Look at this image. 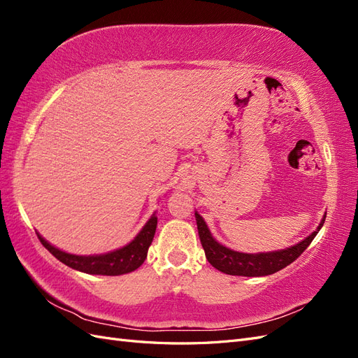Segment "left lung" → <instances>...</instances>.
Segmentation results:
<instances>
[{
  "mask_svg": "<svg viewBox=\"0 0 358 358\" xmlns=\"http://www.w3.org/2000/svg\"><path fill=\"white\" fill-rule=\"evenodd\" d=\"M196 221L200 242L204 249L206 258L208 262L218 268L220 272L234 276H267L279 272L288 264H291L294 259H297L301 252L310 245V242L315 239V236L321 230V227L326 221V215L322 216L317 230L310 233L306 239L292 245L285 249H279V251H270V252H257V254H246L233 251V249L221 245L218 241L212 236L210 230L206 221L201 218V215L196 210Z\"/></svg>",
  "mask_w": 358,
  "mask_h": 358,
  "instance_id": "1",
  "label": "left lung"
}]
</instances>
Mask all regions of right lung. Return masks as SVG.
<instances>
[{"label":"right lung","instance_id":"right-lung-1","mask_svg":"<svg viewBox=\"0 0 358 358\" xmlns=\"http://www.w3.org/2000/svg\"><path fill=\"white\" fill-rule=\"evenodd\" d=\"M157 213L150 216L148 222L143 225V229L137 233L134 239L127 243L122 248H117L115 251L106 254H94V255H76L61 251L57 246L50 245L45 237L38 231L37 236L48 251L58 258L61 263L66 266L79 270V272L88 275H103V276H117L134 272L136 268L143 264L148 255V249L154 241L155 230H157Z\"/></svg>","mask_w":358,"mask_h":358}]
</instances>
